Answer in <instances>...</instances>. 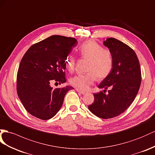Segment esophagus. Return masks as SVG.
I'll return each mask as SVG.
<instances>
[{"label": "esophagus", "instance_id": "1", "mask_svg": "<svg viewBox=\"0 0 155 155\" xmlns=\"http://www.w3.org/2000/svg\"><path fill=\"white\" fill-rule=\"evenodd\" d=\"M75 90H76L78 92L81 93V94H86V92H85V91H83V90H81V89H78V88H75Z\"/></svg>", "mask_w": 155, "mask_h": 155}]
</instances>
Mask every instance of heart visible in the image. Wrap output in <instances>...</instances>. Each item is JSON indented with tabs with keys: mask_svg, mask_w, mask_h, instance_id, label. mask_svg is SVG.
Segmentation results:
<instances>
[{
	"mask_svg": "<svg viewBox=\"0 0 155 155\" xmlns=\"http://www.w3.org/2000/svg\"><path fill=\"white\" fill-rule=\"evenodd\" d=\"M79 53L84 58L89 59L87 66L88 73L78 74L70 78V84L81 90H88L99 78H105L113 68V60L109 50H104L97 42L89 40L78 47ZM75 59L72 55H68L65 60V67L69 72L74 69Z\"/></svg>",
	"mask_w": 155,
	"mask_h": 155,
	"instance_id": "b5f03b06",
	"label": "heart"
}]
</instances>
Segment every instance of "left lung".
<instances>
[{
	"label": "left lung",
	"instance_id": "left-lung-1",
	"mask_svg": "<svg viewBox=\"0 0 155 155\" xmlns=\"http://www.w3.org/2000/svg\"><path fill=\"white\" fill-rule=\"evenodd\" d=\"M112 55L113 64L110 73L98 86L104 92L94 94V101L88 109L95 115L104 119L116 117L124 113L135 100L141 85L140 62L130 46L114 38L104 41ZM110 88L105 94L106 89Z\"/></svg>",
	"mask_w": 155,
	"mask_h": 155
}]
</instances>
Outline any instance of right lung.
Here are the masks:
<instances>
[{
  "label": "right lung",
  "mask_w": 155,
  "mask_h": 155,
  "mask_svg": "<svg viewBox=\"0 0 155 155\" xmlns=\"http://www.w3.org/2000/svg\"><path fill=\"white\" fill-rule=\"evenodd\" d=\"M77 40L52 35L31 46L23 55L17 74V92L27 111L48 120L61 109L65 94L73 88H51L65 83V60Z\"/></svg>",
  "instance_id": "right-lung-1"
}]
</instances>
